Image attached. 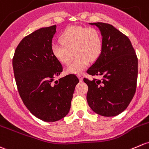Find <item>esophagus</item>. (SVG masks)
<instances>
[{"mask_svg":"<svg viewBox=\"0 0 149 149\" xmlns=\"http://www.w3.org/2000/svg\"><path fill=\"white\" fill-rule=\"evenodd\" d=\"M78 78H79V79L80 81H83V76H82V75H81V74L78 75Z\"/></svg>","mask_w":149,"mask_h":149,"instance_id":"34e87169","label":"esophagus"}]
</instances>
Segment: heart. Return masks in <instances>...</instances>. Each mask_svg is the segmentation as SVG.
Here are the masks:
<instances>
[{
	"label": "heart",
	"mask_w": 149,
	"mask_h": 149,
	"mask_svg": "<svg viewBox=\"0 0 149 149\" xmlns=\"http://www.w3.org/2000/svg\"><path fill=\"white\" fill-rule=\"evenodd\" d=\"M62 43H54L51 51L54 57L64 65H68L76 55L67 72L80 73L88 66L90 61L98 58L103 48L99 31L94 28L72 26L67 28L61 36Z\"/></svg>",
	"instance_id": "obj_1"
}]
</instances>
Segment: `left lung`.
<instances>
[{"label":"left lung","mask_w":149,"mask_h":149,"mask_svg":"<svg viewBox=\"0 0 149 149\" xmlns=\"http://www.w3.org/2000/svg\"><path fill=\"white\" fill-rule=\"evenodd\" d=\"M102 36L101 54L86 70L101 79L84 81L88 85L87 101L95 113L115 116L123 112L136 90L138 58L129 38L112 25L93 23Z\"/></svg>","instance_id":"1"}]
</instances>
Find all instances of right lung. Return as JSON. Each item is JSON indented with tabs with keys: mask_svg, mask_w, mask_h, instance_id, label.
Returning a JSON list of instances; mask_svg holds the SVG:
<instances>
[{
	"mask_svg": "<svg viewBox=\"0 0 149 149\" xmlns=\"http://www.w3.org/2000/svg\"><path fill=\"white\" fill-rule=\"evenodd\" d=\"M56 26L41 28L24 37L15 51L13 68L22 101L29 111L46 122L64 118L69 112L77 76L54 81L63 66L51 51Z\"/></svg>",
	"mask_w": 149,
	"mask_h": 149,
	"instance_id": "1",
	"label": "right lung"
}]
</instances>
